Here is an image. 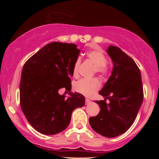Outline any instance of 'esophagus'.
Segmentation results:
<instances>
[{"instance_id": "esophagus-1", "label": "esophagus", "mask_w": 159, "mask_h": 159, "mask_svg": "<svg viewBox=\"0 0 159 159\" xmlns=\"http://www.w3.org/2000/svg\"><path fill=\"white\" fill-rule=\"evenodd\" d=\"M91 102V101L89 99H88V98H86L85 99V104H86V105H88V104H89Z\"/></svg>"}]
</instances>
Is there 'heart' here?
Returning a JSON list of instances; mask_svg holds the SVG:
<instances>
[{"label": "heart", "mask_w": 159, "mask_h": 159, "mask_svg": "<svg viewBox=\"0 0 159 159\" xmlns=\"http://www.w3.org/2000/svg\"><path fill=\"white\" fill-rule=\"evenodd\" d=\"M87 57L90 61L95 65V71L101 74L103 77L108 76L109 74V69L107 66V57L104 51L101 49H96L88 52ZM80 64V59L77 58L75 61L73 73L74 76H77L79 73V68ZM101 87V83L97 78H93L90 79H81L78 81L74 85V89L77 93L85 96H91L98 90Z\"/></svg>", "instance_id": "1"}]
</instances>
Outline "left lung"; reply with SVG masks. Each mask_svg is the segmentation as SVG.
<instances>
[{
	"label": "left lung",
	"mask_w": 159,
	"mask_h": 159,
	"mask_svg": "<svg viewBox=\"0 0 159 159\" xmlns=\"http://www.w3.org/2000/svg\"><path fill=\"white\" fill-rule=\"evenodd\" d=\"M114 67L112 74L99 94L104 100H97L101 109L89 119L94 130L107 138H115L133 125L143 101L141 73L134 61L118 47L107 49ZM110 101L107 104L106 100Z\"/></svg>",
	"instance_id": "left-lung-1"
}]
</instances>
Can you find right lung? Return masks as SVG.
<instances>
[{
  "mask_svg": "<svg viewBox=\"0 0 159 159\" xmlns=\"http://www.w3.org/2000/svg\"><path fill=\"white\" fill-rule=\"evenodd\" d=\"M73 43L53 42L26 61L20 85V106L29 123L40 133L55 134L68 127L75 109L85 104L84 96L71 93L73 67L80 50ZM64 87L70 97L58 93Z\"/></svg>",
  "mask_w": 159,
  "mask_h": 159,
  "instance_id": "obj_1",
  "label": "right lung"
}]
</instances>
